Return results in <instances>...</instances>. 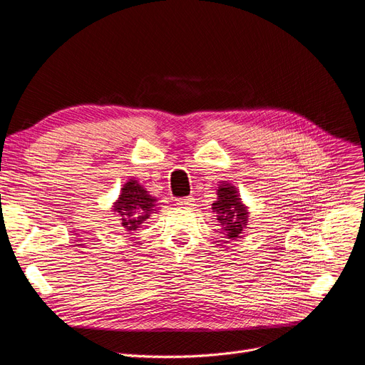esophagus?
Segmentation results:
<instances>
[{
	"label": "esophagus",
	"mask_w": 365,
	"mask_h": 365,
	"mask_svg": "<svg viewBox=\"0 0 365 365\" xmlns=\"http://www.w3.org/2000/svg\"><path fill=\"white\" fill-rule=\"evenodd\" d=\"M176 204L179 207H182V208H192L195 205V200L194 198H189V197H185V198H179Z\"/></svg>",
	"instance_id": "1"
}]
</instances>
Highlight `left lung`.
I'll return each instance as SVG.
<instances>
[{
  "mask_svg": "<svg viewBox=\"0 0 365 365\" xmlns=\"http://www.w3.org/2000/svg\"><path fill=\"white\" fill-rule=\"evenodd\" d=\"M217 201L213 202V212L217 215L223 232L227 238L235 240L247 226L248 212L241 202L238 190L229 183H222L217 189Z\"/></svg>",
  "mask_w": 365,
  "mask_h": 365,
  "instance_id": "left-lung-1",
  "label": "left lung"
}]
</instances>
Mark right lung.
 <instances>
[{
  "label": "right lung",
  "mask_w": 365,
  "mask_h": 365,
  "mask_svg": "<svg viewBox=\"0 0 365 365\" xmlns=\"http://www.w3.org/2000/svg\"><path fill=\"white\" fill-rule=\"evenodd\" d=\"M157 200L149 195L148 190L138 182L130 179L121 189L118 200L113 204V212L121 219V225L127 232L136 231L138 227L150 217L155 210Z\"/></svg>",
  "instance_id": "obj_1"
}]
</instances>
